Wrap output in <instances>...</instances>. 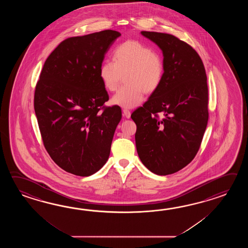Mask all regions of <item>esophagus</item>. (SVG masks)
Masks as SVG:
<instances>
[{"label": "esophagus", "instance_id": "1", "mask_svg": "<svg viewBox=\"0 0 248 248\" xmlns=\"http://www.w3.org/2000/svg\"><path fill=\"white\" fill-rule=\"evenodd\" d=\"M123 114H124V116L126 117V119H129L131 116V112L129 110H126V109L123 110Z\"/></svg>", "mask_w": 248, "mask_h": 248}]
</instances>
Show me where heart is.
<instances>
[{
	"mask_svg": "<svg viewBox=\"0 0 248 248\" xmlns=\"http://www.w3.org/2000/svg\"><path fill=\"white\" fill-rule=\"evenodd\" d=\"M164 62L159 53L138 41H126L113 51V61L101 64L99 77L105 89L115 91L125 76L127 85L111 98V104L126 109L139 106L144 92L158 89L164 76Z\"/></svg>",
	"mask_w": 248,
	"mask_h": 248,
	"instance_id": "obj_1",
	"label": "heart"
}]
</instances>
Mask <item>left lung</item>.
I'll use <instances>...</instances> for the list:
<instances>
[{
  "mask_svg": "<svg viewBox=\"0 0 248 248\" xmlns=\"http://www.w3.org/2000/svg\"><path fill=\"white\" fill-rule=\"evenodd\" d=\"M141 33L161 49L165 70L158 89L132 113L137 153L154 174H174L194 158L206 131V70L195 49L178 38L162 32Z\"/></svg>",
  "mask_w": 248,
  "mask_h": 248,
  "instance_id": "8db88e82",
  "label": "left lung"
}]
</instances>
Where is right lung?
<instances>
[{
  "mask_svg": "<svg viewBox=\"0 0 248 248\" xmlns=\"http://www.w3.org/2000/svg\"><path fill=\"white\" fill-rule=\"evenodd\" d=\"M121 35L105 30L68 38L43 65L34 93L39 128L54 162L71 174L90 176L109 158L122 109L102 108L109 95L99 68Z\"/></svg>",
  "mask_w": 248,
  "mask_h": 248,
  "instance_id": "right-lung-1",
  "label": "right lung"
}]
</instances>
